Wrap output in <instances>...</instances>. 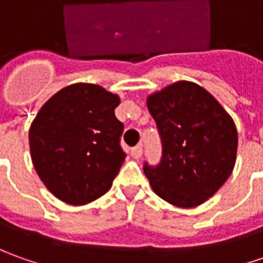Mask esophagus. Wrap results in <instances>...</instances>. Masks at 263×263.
<instances>
[{"mask_svg":"<svg viewBox=\"0 0 263 263\" xmlns=\"http://www.w3.org/2000/svg\"><path fill=\"white\" fill-rule=\"evenodd\" d=\"M131 155L134 157V158H141L142 157V146L141 145H137V146H134L131 149Z\"/></svg>","mask_w":263,"mask_h":263,"instance_id":"1","label":"esophagus"}]
</instances>
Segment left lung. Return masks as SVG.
Wrapping results in <instances>:
<instances>
[{"instance_id": "obj_1", "label": "left lung", "mask_w": 263, "mask_h": 263, "mask_svg": "<svg viewBox=\"0 0 263 263\" xmlns=\"http://www.w3.org/2000/svg\"><path fill=\"white\" fill-rule=\"evenodd\" d=\"M146 106L164 145L161 164L144 167L153 190L173 206L203 204L235 168L237 129L233 119L213 95L189 80L149 93Z\"/></svg>"}]
</instances>
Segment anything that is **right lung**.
Instances as JSON below:
<instances>
[{
    "label": "right lung",
    "instance_id": "obj_1",
    "mask_svg": "<svg viewBox=\"0 0 263 263\" xmlns=\"http://www.w3.org/2000/svg\"><path fill=\"white\" fill-rule=\"evenodd\" d=\"M119 96L92 83L60 89L28 131L31 161L54 197L83 206L103 196L125 161L124 124L115 117Z\"/></svg>",
    "mask_w": 263,
    "mask_h": 263
}]
</instances>
